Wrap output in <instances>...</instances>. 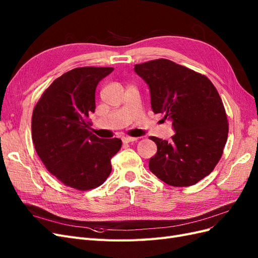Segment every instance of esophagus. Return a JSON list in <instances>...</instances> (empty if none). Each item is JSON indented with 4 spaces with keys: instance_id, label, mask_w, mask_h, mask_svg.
Listing matches in <instances>:
<instances>
[{
    "instance_id": "obj_1",
    "label": "esophagus",
    "mask_w": 258,
    "mask_h": 258,
    "mask_svg": "<svg viewBox=\"0 0 258 258\" xmlns=\"http://www.w3.org/2000/svg\"><path fill=\"white\" fill-rule=\"evenodd\" d=\"M137 138H131V137H123L122 138V142L123 143H130V142H135L137 141Z\"/></svg>"
}]
</instances>
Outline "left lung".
Wrapping results in <instances>:
<instances>
[{"label":"left lung","mask_w":258,"mask_h":258,"mask_svg":"<svg viewBox=\"0 0 258 258\" xmlns=\"http://www.w3.org/2000/svg\"><path fill=\"white\" fill-rule=\"evenodd\" d=\"M147 83L154 113L163 114L176 131L171 141L156 137L150 170L162 182L191 186L212 172L228 138L223 101L206 75L168 59L135 66Z\"/></svg>","instance_id":"obj_1"}]
</instances>
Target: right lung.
<instances>
[{
    "label": "right lung",
    "mask_w": 258,
    "mask_h": 258,
    "mask_svg": "<svg viewBox=\"0 0 258 258\" xmlns=\"http://www.w3.org/2000/svg\"><path fill=\"white\" fill-rule=\"evenodd\" d=\"M113 68H76L54 80L34 106L32 141L44 166L66 186L86 191L102 185L120 139H100L89 131L98 83Z\"/></svg>",
    "instance_id": "add662e5"
}]
</instances>
